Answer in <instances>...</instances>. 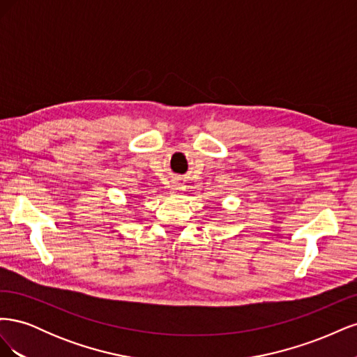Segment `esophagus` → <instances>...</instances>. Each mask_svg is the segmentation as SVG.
Instances as JSON below:
<instances>
[{
  "mask_svg": "<svg viewBox=\"0 0 357 357\" xmlns=\"http://www.w3.org/2000/svg\"><path fill=\"white\" fill-rule=\"evenodd\" d=\"M181 189H183V188H181L180 185H177V183H172V185H171V190L174 192V193H176V192H180Z\"/></svg>",
  "mask_w": 357,
  "mask_h": 357,
  "instance_id": "esophagus-1",
  "label": "esophagus"
}]
</instances>
